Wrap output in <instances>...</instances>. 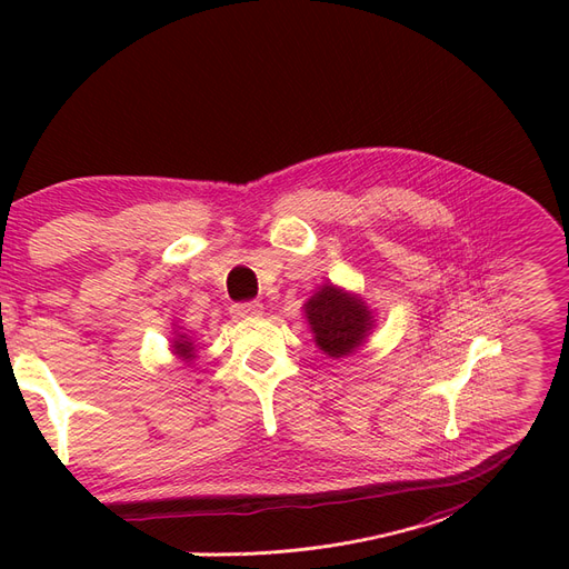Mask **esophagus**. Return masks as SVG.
<instances>
[{
  "label": "esophagus",
  "mask_w": 569,
  "mask_h": 569,
  "mask_svg": "<svg viewBox=\"0 0 569 569\" xmlns=\"http://www.w3.org/2000/svg\"><path fill=\"white\" fill-rule=\"evenodd\" d=\"M260 313H262L260 302H241L231 307V317L234 319H258Z\"/></svg>",
  "instance_id": "34e87169"
}]
</instances>
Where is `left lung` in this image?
<instances>
[{
    "instance_id": "left-lung-1",
    "label": "left lung",
    "mask_w": 569,
    "mask_h": 569,
    "mask_svg": "<svg viewBox=\"0 0 569 569\" xmlns=\"http://www.w3.org/2000/svg\"><path fill=\"white\" fill-rule=\"evenodd\" d=\"M302 309L313 342L328 359H347L361 351L377 326L366 298L330 281L313 290Z\"/></svg>"
}]
</instances>
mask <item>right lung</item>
<instances>
[{"instance_id": "right-lung-1", "label": "right lung", "mask_w": 569, "mask_h": 569, "mask_svg": "<svg viewBox=\"0 0 569 569\" xmlns=\"http://www.w3.org/2000/svg\"><path fill=\"white\" fill-rule=\"evenodd\" d=\"M171 353L176 356L178 361H182L184 366H192L197 361V345L194 340L189 338L187 332H182V328H173V340H171Z\"/></svg>"}]
</instances>
